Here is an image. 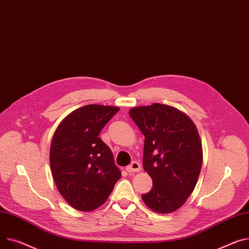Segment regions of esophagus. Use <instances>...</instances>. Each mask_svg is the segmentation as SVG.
<instances>
[{"label":"esophagus","mask_w":249,"mask_h":249,"mask_svg":"<svg viewBox=\"0 0 249 249\" xmlns=\"http://www.w3.org/2000/svg\"><path fill=\"white\" fill-rule=\"evenodd\" d=\"M126 170L129 172V173H133V172H139L141 170V166L140 164L137 162V161H133L132 162L129 166L126 167Z\"/></svg>","instance_id":"obj_1"}]
</instances>
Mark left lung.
I'll return each instance as SVG.
<instances>
[{"label": "left lung", "mask_w": 249, "mask_h": 249, "mask_svg": "<svg viewBox=\"0 0 249 249\" xmlns=\"http://www.w3.org/2000/svg\"><path fill=\"white\" fill-rule=\"evenodd\" d=\"M145 136L143 168L153 186L142 194L155 212L171 213L192 193L202 166V144L190 117L175 107L154 103L129 111Z\"/></svg>", "instance_id": "1"}]
</instances>
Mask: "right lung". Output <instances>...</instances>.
Listing matches in <instances>:
<instances>
[{"mask_svg": "<svg viewBox=\"0 0 249 249\" xmlns=\"http://www.w3.org/2000/svg\"><path fill=\"white\" fill-rule=\"evenodd\" d=\"M118 111L114 106L86 105L70 113L55 131L50 148L53 179L77 210L100 207L121 177L110 148L98 137Z\"/></svg>", "mask_w": 249, "mask_h": 249, "instance_id": "obj_1", "label": "right lung"}]
</instances>
